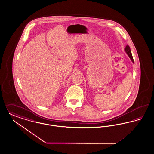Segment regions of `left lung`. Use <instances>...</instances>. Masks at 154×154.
Masks as SVG:
<instances>
[{"mask_svg":"<svg viewBox=\"0 0 154 154\" xmlns=\"http://www.w3.org/2000/svg\"><path fill=\"white\" fill-rule=\"evenodd\" d=\"M125 51L126 52V53H127V55L128 56V57L131 59V60L132 61L133 63H134V60H133V56H132V54H131V49H130V47L128 45H127L126 47L125 48Z\"/></svg>","mask_w":154,"mask_h":154,"instance_id":"left-lung-1","label":"left lung"}]
</instances>
